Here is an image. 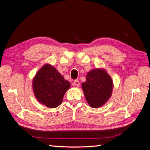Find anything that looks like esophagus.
Returning a JSON list of instances; mask_svg holds the SVG:
<instances>
[{"label":"esophagus","mask_w":150,"mask_h":150,"mask_svg":"<svg viewBox=\"0 0 150 150\" xmlns=\"http://www.w3.org/2000/svg\"><path fill=\"white\" fill-rule=\"evenodd\" d=\"M79 84H80V83H79V81H77V80H76V81H74L73 85H74V86H76V87H79Z\"/></svg>","instance_id":"1"}]
</instances>
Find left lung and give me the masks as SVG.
Instances as JSON below:
<instances>
[{
	"instance_id": "obj_1",
	"label": "left lung",
	"mask_w": 150,
	"mask_h": 150,
	"mask_svg": "<svg viewBox=\"0 0 150 150\" xmlns=\"http://www.w3.org/2000/svg\"><path fill=\"white\" fill-rule=\"evenodd\" d=\"M82 89L89 105L98 108L103 106L111 96L113 82L105 69L96 68L88 72Z\"/></svg>"
}]
</instances>
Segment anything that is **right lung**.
<instances>
[{"mask_svg": "<svg viewBox=\"0 0 150 150\" xmlns=\"http://www.w3.org/2000/svg\"><path fill=\"white\" fill-rule=\"evenodd\" d=\"M71 84L53 66L46 64L37 72L33 81V89L37 100L50 108L62 103Z\"/></svg>", "mask_w": 150, "mask_h": 150, "instance_id": "obj_1", "label": "right lung"}]
</instances>
